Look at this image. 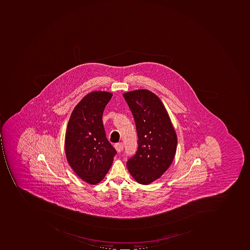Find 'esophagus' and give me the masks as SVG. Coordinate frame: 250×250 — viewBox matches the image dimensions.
<instances>
[{
	"label": "esophagus",
	"mask_w": 250,
	"mask_h": 250,
	"mask_svg": "<svg viewBox=\"0 0 250 250\" xmlns=\"http://www.w3.org/2000/svg\"><path fill=\"white\" fill-rule=\"evenodd\" d=\"M115 148H116V151L118 152H122L123 150V148H124V146L122 143H118V144H115L114 146Z\"/></svg>",
	"instance_id": "obj_1"
}]
</instances>
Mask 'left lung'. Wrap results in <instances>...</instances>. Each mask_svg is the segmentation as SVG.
<instances>
[{
	"label": "left lung",
	"mask_w": 250,
	"mask_h": 250,
	"mask_svg": "<svg viewBox=\"0 0 250 250\" xmlns=\"http://www.w3.org/2000/svg\"><path fill=\"white\" fill-rule=\"evenodd\" d=\"M131 109L138 136V148L127 167L133 178L143 185L160 178L174 158L176 131L162 101L146 89L123 94Z\"/></svg>",
	"instance_id": "left-lung-1"
}]
</instances>
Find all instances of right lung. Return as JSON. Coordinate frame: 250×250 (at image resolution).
Returning <instances> with one entry per match:
<instances>
[{
    "label": "right lung",
    "mask_w": 250,
    "mask_h": 250,
    "mask_svg": "<svg viewBox=\"0 0 250 250\" xmlns=\"http://www.w3.org/2000/svg\"><path fill=\"white\" fill-rule=\"evenodd\" d=\"M112 96L110 92H90L75 106L67 124L64 143L67 162L88 184H98L104 178L116 154L102 121Z\"/></svg>",
    "instance_id": "1"
}]
</instances>
